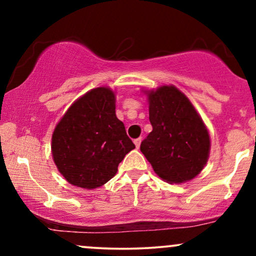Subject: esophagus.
Masks as SVG:
<instances>
[{"label":"esophagus","mask_w":256,"mask_h":256,"mask_svg":"<svg viewBox=\"0 0 256 256\" xmlns=\"http://www.w3.org/2000/svg\"><path fill=\"white\" fill-rule=\"evenodd\" d=\"M140 142H142V138H136V140H134V146H136V148H140Z\"/></svg>","instance_id":"34e87169"}]
</instances>
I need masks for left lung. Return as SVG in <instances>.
I'll return each mask as SVG.
<instances>
[{"label": "left lung", "instance_id": "1", "mask_svg": "<svg viewBox=\"0 0 256 256\" xmlns=\"http://www.w3.org/2000/svg\"><path fill=\"white\" fill-rule=\"evenodd\" d=\"M152 131L140 152L167 183H184L204 170L210 156L207 128L189 98L173 85L146 91Z\"/></svg>", "mask_w": 256, "mask_h": 256}]
</instances>
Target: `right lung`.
Masks as SVG:
<instances>
[{
    "mask_svg": "<svg viewBox=\"0 0 256 256\" xmlns=\"http://www.w3.org/2000/svg\"><path fill=\"white\" fill-rule=\"evenodd\" d=\"M134 144L116 116V95L110 88L88 91L73 102L52 137V154L68 183L96 189L116 174L119 164Z\"/></svg>",
    "mask_w": 256,
    "mask_h": 256,
    "instance_id": "1",
    "label": "right lung"
}]
</instances>
